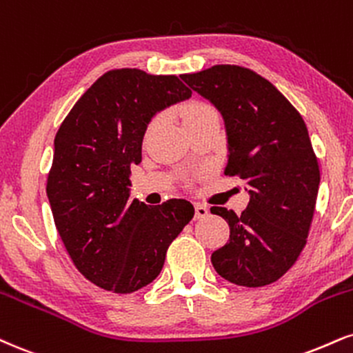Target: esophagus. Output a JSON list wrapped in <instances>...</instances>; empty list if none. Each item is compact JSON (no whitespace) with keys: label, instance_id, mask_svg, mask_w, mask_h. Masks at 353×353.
<instances>
[{"label":"esophagus","instance_id":"esophagus-1","mask_svg":"<svg viewBox=\"0 0 353 353\" xmlns=\"http://www.w3.org/2000/svg\"><path fill=\"white\" fill-rule=\"evenodd\" d=\"M209 215V209L203 203H195V219H205Z\"/></svg>","mask_w":353,"mask_h":353}]
</instances>
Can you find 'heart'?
Segmentation results:
<instances>
[{"label":"heart","instance_id":"1","mask_svg":"<svg viewBox=\"0 0 353 353\" xmlns=\"http://www.w3.org/2000/svg\"><path fill=\"white\" fill-rule=\"evenodd\" d=\"M209 112H214V108L205 103H201V101H195V103H190L189 107L184 110V114H182V117H184V123H188L190 120H194V118L202 117V114Z\"/></svg>","mask_w":353,"mask_h":353}]
</instances>
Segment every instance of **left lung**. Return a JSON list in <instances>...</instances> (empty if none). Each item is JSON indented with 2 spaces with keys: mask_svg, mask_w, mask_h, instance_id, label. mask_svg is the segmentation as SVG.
<instances>
[{
  "mask_svg": "<svg viewBox=\"0 0 353 353\" xmlns=\"http://www.w3.org/2000/svg\"><path fill=\"white\" fill-rule=\"evenodd\" d=\"M222 113L227 130V176L248 185V207H225L230 240L212 253L222 278L246 288L278 281L307 241L321 172L298 110L273 83L240 65H214L181 77Z\"/></svg>",
  "mask_w": 353,
  "mask_h": 353,
  "instance_id": "left-lung-1",
  "label": "left lung"
}]
</instances>
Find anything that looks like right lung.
<instances>
[{"instance_id":"1","label":"right lung","mask_w":353,"mask_h":353,"mask_svg":"<svg viewBox=\"0 0 353 353\" xmlns=\"http://www.w3.org/2000/svg\"><path fill=\"white\" fill-rule=\"evenodd\" d=\"M190 95L176 75L110 70L55 134L46 188L54 222L75 268L99 288L128 294L150 284L194 217L184 199L154 207L130 199L131 165L141 163L151 118Z\"/></svg>"}]
</instances>
